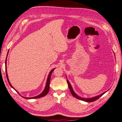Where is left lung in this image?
I'll return each mask as SVG.
<instances>
[{
  "mask_svg": "<svg viewBox=\"0 0 122 122\" xmlns=\"http://www.w3.org/2000/svg\"><path fill=\"white\" fill-rule=\"evenodd\" d=\"M67 83H68V86H69V88L70 89V91L71 92V94L72 95V96L73 97L76 98L77 99H79L80 100L84 101V102H94V101H95V100H97L98 99H99L101 96H102L104 94H105V93H106V92H104V93H102V94L99 95H98V96H97L96 97L91 98H81V97H79V96H78V95H77L75 93V92H74L73 89H72V87H71V86L70 85V83H69V82L68 81V80H67Z\"/></svg>",
  "mask_w": 122,
  "mask_h": 122,
  "instance_id": "8db88e82",
  "label": "left lung"
}]
</instances>
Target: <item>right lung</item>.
Returning <instances> with one entry per match:
<instances>
[{
	"label": "right lung",
	"instance_id": "add662e5",
	"mask_svg": "<svg viewBox=\"0 0 122 122\" xmlns=\"http://www.w3.org/2000/svg\"><path fill=\"white\" fill-rule=\"evenodd\" d=\"M8 55V54H7ZM5 72H6V76H7V80L8 81V83L9 84V85H10V86L11 87H12L13 89H14L13 88V87L11 85V83H10L9 81V79H8V74H7V66H6V64H7V57H6V59H5ZM54 70V69H52L51 71H50V72L49 73V75L48 76V77H47V81H46V87L45 88H44V91L42 92V93H41L40 95H39L37 96H35V97H30V98H27V97H22L23 98H24L25 99H36V98H40V97H43L44 96H46V95L49 93V89H50V79H51V74L52 73V72L53 71V70ZM15 90V89H14ZM16 91V90H15ZM17 93H19L18 92H17Z\"/></svg>",
	"mask_w": 122,
	"mask_h": 122
}]
</instances>
